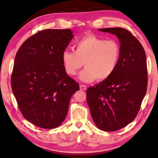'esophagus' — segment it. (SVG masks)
Segmentation results:
<instances>
[{
  "label": "esophagus",
  "mask_w": 158,
  "mask_h": 158,
  "mask_svg": "<svg viewBox=\"0 0 158 158\" xmlns=\"http://www.w3.org/2000/svg\"><path fill=\"white\" fill-rule=\"evenodd\" d=\"M80 88H81V90H85L86 86L85 85H83V84H81V85H80Z\"/></svg>",
  "instance_id": "34e87169"
}]
</instances>
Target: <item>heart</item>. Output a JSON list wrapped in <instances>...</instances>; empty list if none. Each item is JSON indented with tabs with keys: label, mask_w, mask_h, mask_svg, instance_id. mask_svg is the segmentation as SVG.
<instances>
[{
	"label": "heart",
	"mask_w": 158,
	"mask_h": 158,
	"mask_svg": "<svg viewBox=\"0 0 158 158\" xmlns=\"http://www.w3.org/2000/svg\"><path fill=\"white\" fill-rule=\"evenodd\" d=\"M121 57L118 42L95 35H88L77 41L75 51L64 50L62 61L67 74L74 76L83 65L80 75L83 82L105 81L111 76L117 68Z\"/></svg>",
	"instance_id": "obj_1"
}]
</instances>
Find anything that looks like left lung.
<instances>
[{
  "label": "left lung",
  "instance_id": "left-lung-1",
  "mask_svg": "<svg viewBox=\"0 0 158 158\" xmlns=\"http://www.w3.org/2000/svg\"><path fill=\"white\" fill-rule=\"evenodd\" d=\"M117 36L121 57L115 72L86 92L93 120L98 129L114 131L137 116L148 88L145 52L137 38L123 28L99 29Z\"/></svg>",
  "mask_w": 158,
  "mask_h": 158
}]
</instances>
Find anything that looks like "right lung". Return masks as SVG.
Here are the masks:
<instances>
[{
    "instance_id": "right-lung-1",
    "label": "right lung",
    "mask_w": 158,
    "mask_h": 158,
    "mask_svg": "<svg viewBox=\"0 0 158 158\" xmlns=\"http://www.w3.org/2000/svg\"><path fill=\"white\" fill-rule=\"evenodd\" d=\"M73 38L69 29L42 30L27 39L17 52L12 90L23 117L36 127H59L65 119L71 97L80 89L62 61Z\"/></svg>"
}]
</instances>
